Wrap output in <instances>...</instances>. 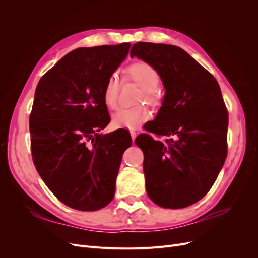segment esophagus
<instances>
[{
  "label": "esophagus",
  "instance_id": "1",
  "mask_svg": "<svg viewBox=\"0 0 258 258\" xmlns=\"http://www.w3.org/2000/svg\"><path fill=\"white\" fill-rule=\"evenodd\" d=\"M130 135H131V139H132V141H134L135 142V140H136V138H137V132L135 131V130H131L130 131Z\"/></svg>",
  "mask_w": 258,
  "mask_h": 258
}]
</instances>
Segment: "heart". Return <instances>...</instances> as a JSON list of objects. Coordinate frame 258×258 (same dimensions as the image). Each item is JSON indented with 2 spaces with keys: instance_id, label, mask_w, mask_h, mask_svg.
Here are the masks:
<instances>
[{
  "instance_id": "heart-1",
  "label": "heart",
  "mask_w": 258,
  "mask_h": 258,
  "mask_svg": "<svg viewBox=\"0 0 258 258\" xmlns=\"http://www.w3.org/2000/svg\"><path fill=\"white\" fill-rule=\"evenodd\" d=\"M127 76L143 88V95L146 102L153 105L158 104L159 96L156 88L160 83V75L152 64L144 61L135 62L127 68ZM118 89V77L112 74L107 79L102 92L103 103L107 108L113 110L116 107ZM150 117L151 113L144 106L120 108L114 114L112 123L115 128L135 130L150 119Z\"/></svg>"
}]
</instances>
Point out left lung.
I'll return each instance as SVG.
<instances>
[{
  "label": "left lung",
  "instance_id": "1",
  "mask_svg": "<svg viewBox=\"0 0 258 258\" xmlns=\"http://www.w3.org/2000/svg\"><path fill=\"white\" fill-rule=\"evenodd\" d=\"M130 57L157 70L166 95L146 130L165 142L140 135L146 192L156 205L182 209L204 198L227 156L228 112L215 77L177 46L139 42Z\"/></svg>",
  "mask_w": 258,
  "mask_h": 258
}]
</instances>
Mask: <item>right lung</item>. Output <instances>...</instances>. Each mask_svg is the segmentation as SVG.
<instances>
[{"mask_svg": "<svg viewBox=\"0 0 258 258\" xmlns=\"http://www.w3.org/2000/svg\"><path fill=\"white\" fill-rule=\"evenodd\" d=\"M130 43L74 49L38 82L30 114L31 151L44 183L62 204L81 211L107 206L131 137L101 135L111 118L104 85Z\"/></svg>", "mask_w": 258, "mask_h": 258, "instance_id": "obj_1", "label": "right lung"}]
</instances>
